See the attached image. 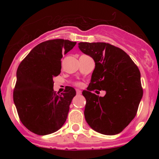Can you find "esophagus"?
<instances>
[{
	"label": "esophagus",
	"instance_id": "34e87169",
	"mask_svg": "<svg viewBox=\"0 0 159 159\" xmlns=\"http://www.w3.org/2000/svg\"><path fill=\"white\" fill-rule=\"evenodd\" d=\"M76 93H77V95H81V91L80 90H78V89H77V90H76Z\"/></svg>",
	"mask_w": 159,
	"mask_h": 159
}]
</instances>
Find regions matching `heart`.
<instances>
[{
	"label": "heart",
	"mask_w": 159,
	"mask_h": 159,
	"mask_svg": "<svg viewBox=\"0 0 159 159\" xmlns=\"http://www.w3.org/2000/svg\"><path fill=\"white\" fill-rule=\"evenodd\" d=\"M80 84H80V83H76L75 84V85H77V86H79Z\"/></svg>",
	"instance_id": "b5f03b06"
}]
</instances>
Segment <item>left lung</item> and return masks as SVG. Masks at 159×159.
<instances>
[{
	"label": "left lung",
	"mask_w": 159,
	"mask_h": 159,
	"mask_svg": "<svg viewBox=\"0 0 159 159\" xmlns=\"http://www.w3.org/2000/svg\"><path fill=\"white\" fill-rule=\"evenodd\" d=\"M78 48L95 61L86 98L85 120L93 130L106 135L119 134L136 116L143 89L138 67L121 48L105 43H79ZM105 90L102 98L91 93Z\"/></svg>",
	"instance_id": "8db88e82"
}]
</instances>
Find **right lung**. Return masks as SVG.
Segmentation results:
<instances>
[{"mask_svg":"<svg viewBox=\"0 0 159 159\" xmlns=\"http://www.w3.org/2000/svg\"><path fill=\"white\" fill-rule=\"evenodd\" d=\"M75 42L57 39L36 45L21 62L16 72L13 101L19 119L30 132L46 135L57 132L66 120L75 90L54 91L53 78L61 73V58Z\"/></svg>","mask_w":159,"mask_h":159,"instance_id":"right-lung-1","label":"right lung"}]
</instances>
